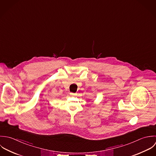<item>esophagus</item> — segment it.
<instances>
[{
  "instance_id": "34e87169",
  "label": "esophagus",
  "mask_w": 156,
  "mask_h": 156,
  "mask_svg": "<svg viewBox=\"0 0 156 156\" xmlns=\"http://www.w3.org/2000/svg\"><path fill=\"white\" fill-rule=\"evenodd\" d=\"M70 94L71 95V96H75L76 95V94H73V93H70Z\"/></svg>"
}]
</instances>
